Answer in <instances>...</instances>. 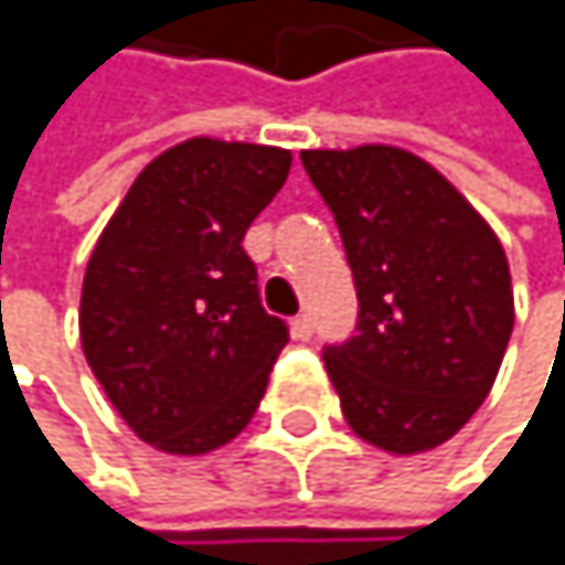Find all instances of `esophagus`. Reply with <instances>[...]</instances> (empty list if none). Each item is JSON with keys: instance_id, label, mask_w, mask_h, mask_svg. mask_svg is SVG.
<instances>
[{"instance_id": "34e87169", "label": "esophagus", "mask_w": 565, "mask_h": 565, "mask_svg": "<svg viewBox=\"0 0 565 565\" xmlns=\"http://www.w3.org/2000/svg\"><path fill=\"white\" fill-rule=\"evenodd\" d=\"M311 332H315V324H311V318H308V315L291 318V335H295L298 342H308V339H311Z\"/></svg>"}]
</instances>
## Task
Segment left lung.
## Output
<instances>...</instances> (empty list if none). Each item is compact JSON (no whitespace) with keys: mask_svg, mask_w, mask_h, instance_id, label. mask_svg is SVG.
Listing matches in <instances>:
<instances>
[{"mask_svg":"<svg viewBox=\"0 0 565 565\" xmlns=\"http://www.w3.org/2000/svg\"><path fill=\"white\" fill-rule=\"evenodd\" d=\"M301 162L335 213L359 291L355 335L324 349L342 414L380 450H434L475 417L509 349L502 241L406 148H308Z\"/></svg>","mask_w":565,"mask_h":565,"instance_id":"1","label":"left lung"}]
</instances>
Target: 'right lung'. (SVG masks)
<instances>
[{
	"label": "right lung",
	"mask_w": 565,
	"mask_h": 565,
	"mask_svg": "<svg viewBox=\"0 0 565 565\" xmlns=\"http://www.w3.org/2000/svg\"><path fill=\"white\" fill-rule=\"evenodd\" d=\"M291 151L189 138L151 159L107 220L81 291V345L121 420L196 458L257 414L288 324L267 315L244 233Z\"/></svg>",
	"instance_id": "1"
}]
</instances>
